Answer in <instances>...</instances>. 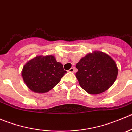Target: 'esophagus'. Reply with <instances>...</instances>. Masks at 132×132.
<instances>
[{
  "label": "esophagus",
  "instance_id": "1",
  "mask_svg": "<svg viewBox=\"0 0 132 132\" xmlns=\"http://www.w3.org/2000/svg\"><path fill=\"white\" fill-rule=\"evenodd\" d=\"M69 72H71V73H74L75 72V68H70V70H68Z\"/></svg>",
  "mask_w": 132,
  "mask_h": 132
}]
</instances>
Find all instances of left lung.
I'll list each match as a JSON object with an SVG mask.
<instances>
[{
	"instance_id": "left-lung-1",
	"label": "left lung",
	"mask_w": 132,
	"mask_h": 132,
	"mask_svg": "<svg viewBox=\"0 0 132 132\" xmlns=\"http://www.w3.org/2000/svg\"><path fill=\"white\" fill-rule=\"evenodd\" d=\"M75 75L80 87L91 94L107 91L114 83L118 73L116 63L100 51L87 54L76 64Z\"/></svg>"
}]
</instances>
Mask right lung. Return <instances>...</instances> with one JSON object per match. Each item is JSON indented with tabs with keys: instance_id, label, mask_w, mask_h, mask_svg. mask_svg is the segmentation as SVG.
Instances as JSON below:
<instances>
[{
	"instance_id": "right-lung-1",
	"label": "right lung",
	"mask_w": 132,
	"mask_h": 132,
	"mask_svg": "<svg viewBox=\"0 0 132 132\" xmlns=\"http://www.w3.org/2000/svg\"><path fill=\"white\" fill-rule=\"evenodd\" d=\"M66 73L62 64L58 62L54 55H39L25 64L22 75L31 91L43 93L54 88Z\"/></svg>"
}]
</instances>
